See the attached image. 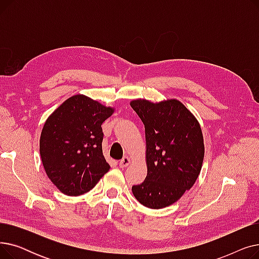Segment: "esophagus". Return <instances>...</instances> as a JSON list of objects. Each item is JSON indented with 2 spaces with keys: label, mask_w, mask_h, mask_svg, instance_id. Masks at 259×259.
<instances>
[{
  "label": "esophagus",
  "mask_w": 259,
  "mask_h": 259,
  "mask_svg": "<svg viewBox=\"0 0 259 259\" xmlns=\"http://www.w3.org/2000/svg\"><path fill=\"white\" fill-rule=\"evenodd\" d=\"M130 162H131L130 157L124 156V157H122V158L120 159V161L118 162V165H119L120 168H126V167H128V166L130 165Z\"/></svg>",
  "instance_id": "34e87169"
}]
</instances>
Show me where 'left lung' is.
<instances>
[{
    "instance_id": "8db88e82",
    "label": "left lung",
    "mask_w": 259,
    "mask_h": 259,
    "mask_svg": "<svg viewBox=\"0 0 259 259\" xmlns=\"http://www.w3.org/2000/svg\"><path fill=\"white\" fill-rule=\"evenodd\" d=\"M145 125L147 176L132 193L150 209L166 208L195 184L205 145L198 120L180 101L130 102Z\"/></svg>"
}]
</instances>
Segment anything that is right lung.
Segmentation results:
<instances>
[{
    "label": "right lung",
    "instance_id": "right-lung-1",
    "mask_svg": "<svg viewBox=\"0 0 259 259\" xmlns=\"http://www.w3.org/2000/svg\"><path fill=\"white\" fill-rule=\"evenodd\" d=\"M113 112L112 107L75 94L46 119L39 154L48 179L62 193H87L110 169L103 155L102 124Z\"/></svg>",
    "mask_w": 259,
    "mask_h": 259
}]
</instances>
